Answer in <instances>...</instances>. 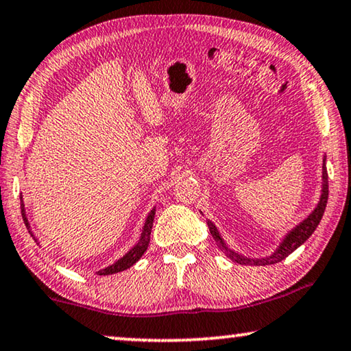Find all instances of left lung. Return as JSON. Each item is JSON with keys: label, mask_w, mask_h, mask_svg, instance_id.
Returning a JSON list of instances; mask_svg holds the SVG:
<instances>
[{"label": "left lung", "mask_w": 351, "mask_h": 351, "mask_svg": "<svg viewBox=\"0 0 351 351\" xmlns=\"http://www.w3.org/2000/svg\"><path fill=\"white\" fill-rule=\"evenodd\" d=\"M326 202H328V172H326V158H323L322 195H319L318 204L315 206V209L308 213V215L304 218L299 225L294 226L293 230H289L287 234L283 236L280 243H278L277 248L271 253V255L261 256V258H250V256L242 255V253L232 250V248L228 245L225 239L221 237L220 231L217 230V226L213 225L210 220H207V226H209V231L213 237V241H215L217 245L226 253V256H230V260H232L237 264H248V266H267V264H276L278 261L285 260L289 253H293L298 247H301L302 243L313 234V231L317 230L319 220H322L324 209H326Z\"/></svg>", "instance_id": "8db88e82"}]
</instances>
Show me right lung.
Here are the masks:
<instances>
[{"label":"right lung","instance_id":"right-lung-1","mask_svg":"<svg viewBox=\"0 0 351 351\" xmlns=\"http://www.w3.org/2000/svg\"><path fill=\"white\" fill-rule=\"evenodd\" d=\"M20 199H22V196H20ZM20 207H22V217H23L25 225H27V228H28V232L33 236L34 241L38 242V239L34 237L33 231H32V226H29V221H28V218H27V210H25L23 199H22V204H20ZM155 210H156V209L154 207V209H152V210L149 212V215H147L144 226H142V232H141V237H139L138 243H136V245H134L133 248H131V250L126 252L125 255L120 258V260H117L115 263H112V264H110V266H108V267L99 269V271L96 272V274H98V276H110V274L121 272V271H125V269L131 267L134 263H138V261L141 260V256L144 255V253L147 252V247H149L152 226H154V220H155ZM38 245H39V242H38Z\"/></svg>","mask_w":351,"mask_h":351}]
</instances>
